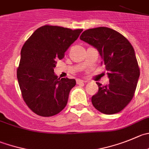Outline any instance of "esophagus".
I'll return each mask as SVG.
<instances>
[{"label": "esophagus", "instance_id": "1", "mask_svg": "<svg viewBox=\"0 0 149 149\" xmlns=\"http://www.w3.org/2000/svg\"><path fill=\"white\" fill-rule=\"evenodd\" d=\"M83 83H84V81H83V80H80V79H77V84L80 85V84H83Z\"/></svg>", "mask_w": 149, "mask_h": 149}]
</instances>
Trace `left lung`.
Instances as JSON below:
<instances>
[{
	"mask_svg": "<svg viewBox=\"0 0 149 149\" xmlns=\"http://www.w3.org/2000/svg\"><path fill=\"white\" fill-rule=\"evenodd\" d=\"M80 39L99 51L110 82L104 86L97 83L93 107L104 114L119 113L133 98L140 77L134 48L122 34L106 27L86 30Z\"/></svg>",
	"mask_w": 149,
	"mask_h": 149,
	"instance_id": "1",
	"label": "left lung"
}]
</instances>
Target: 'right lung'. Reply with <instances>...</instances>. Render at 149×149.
I'll return each instance as SVG.
<instances>
[{
	"label": "right lung",
	"instance_id": "obj_1",
	"mask_svg": "<svg viewBox=\"0 0 149 149\" xmlns=\"http://www.w3.org/2000/svg\"><path fill=\"white\" fill-rule=\"evenodd\" d=\"M82 31L44 25L36 29L22 46L17 77L24 101L36 114L49 117L66 107L76 81L58 78L54 68Z\"/></svg>",
	"mask_w": 149,
	"mask_h": 149
}]
</instances>
